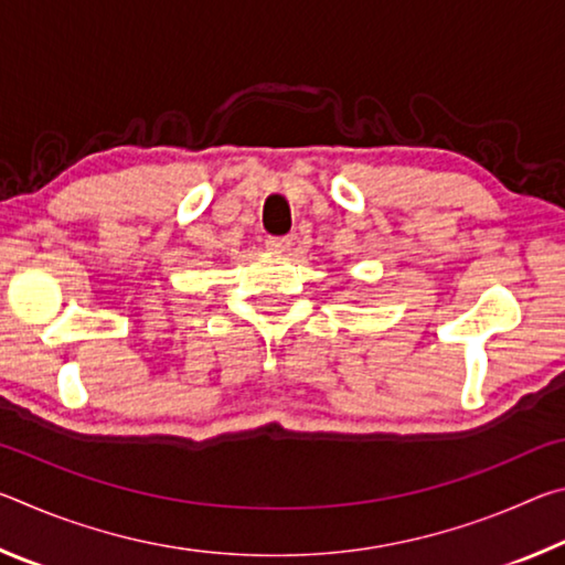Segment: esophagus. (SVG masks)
<instances>
[{"label": "esophagus", "instance_id": "34e87169", "mask_svg": "<svg viewBox=\"0 0 565 565\" xmlns=\"http://www.w3.org/2000/svg\"><path fill=\"white\" fill-rule=\"evenodd\" d=\"M266 246H269L276 254H284L291 248V238L289 236H271V238H266Z\"/></svg>", "mask_w": 565, "mask_h": 565}]
</instances>
